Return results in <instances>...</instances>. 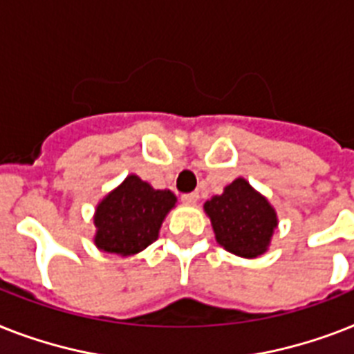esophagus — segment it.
<instances>
[{"mask_svg": "<svg viewBox=\"0 0 354 354\" xmlns=\"http://www.w3.org/2000/svg\"><path fill=\"white\" fill-rule=\"evenodd\" d=\"M198 192H187V194H182V202L187 203V205H194L198 202Z\"/></svg>", "mask_w": 354, "mask_h": 354, "instance_id": "1", "label": "esophagus"}]
</instances>
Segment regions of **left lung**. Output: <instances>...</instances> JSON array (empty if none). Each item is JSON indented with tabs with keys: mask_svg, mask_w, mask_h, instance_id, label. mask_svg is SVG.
I'll use <instances>...</instances> for the list:
<instances>
[{
	"mask_svg": "<svg viewBox=\"0 0 354 354\" xmlns=\"http://www.w3.org/2000/svg\"><path fill=\"white\" fill-rule=\"evenodd\" d=\"M203 209L211 218L216 242L236 257L263 254L278 225L271 203L243 178L227 185L223 194L207 200Z\"/></svg>",
	"mask_w": 354,
	"mask_h": 354,
	"instance_id": "8db88e82",
	"label": "left lung"
}]
</instances>
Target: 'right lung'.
<instances>
[{"label":"right lung","mask_w":354,"mask_h":354,"mask_svg":"<svg viewBox=\"0 0 354 354\" xmlns=\"http://www.w3.org/2000/svg\"><path fill=\"white\" fill-rule=\"evenodd\" d=\"M174 203L176 196L171 191L152 189L131 174L97 205L94 243L105 252L136 254L156 240L163 218Z\"/></svg>","instance_id":"1"}]
</instances>
